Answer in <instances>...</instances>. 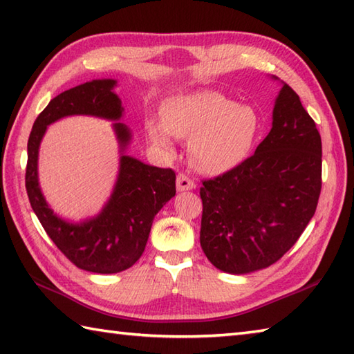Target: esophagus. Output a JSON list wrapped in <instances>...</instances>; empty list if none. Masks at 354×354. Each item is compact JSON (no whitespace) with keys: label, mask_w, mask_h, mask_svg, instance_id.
<instances>
[{"label":"esophagus","mask_w":354,"mask_h":354,"mask_svg":"<svg viewBox=\"0 0 354 354\" xmlns=\"http://www.w3.org/2000/svg\"><path fill=\"white\" fill-rule=\"evenodd\" d=\"M196 187L195 181L192 178H189L185 173H179L176 176V189L179 192H185V190H193Z\"/></svg>","instance_id":"1"}]
</instances>
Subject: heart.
I'll list each match as a JSON object with an SVG mask.
<instances>
[{
	"instance_id": "b5f03b06",
	"label": "heart",
	"mask_w": 354,
	"mask_h": 354,
	"mask_svg": "<svg viewBox=\"0 0 354 354\" xmlns=\"http://www.w3.org/2000/svg\"><path fill=\"white\" fill-rule=\"evenodd\" d=\"M259 126L261 118L254 107L236 104L213 90H198L165 101L162 120L149 118L145 133L164 151L173 150V136L189 138L193 167L221 173L248 155Z\"/></svg>"
}]
</instances>
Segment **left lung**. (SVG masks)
<instances>
[{
    "label": "left lung",
    "instance_id": "8db88e82",
    "mask_svg": "<svg viewBox=\"0 0 354 354\" xmlns=\"http://www.w3.org/2000/svg\"><path fill=\"white\" fill-rule=\"evenodd\" d=\"M322 187V142L299 96L283 82L273 126L236 167L203 181L201 247L225 273L274 264L316 212Z\"/></svg>",
    "mask_w": 354,
    "mask_h": 354
}]
</instances>
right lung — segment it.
<instances>
[{
	"instance_id": "obj_1",
	"label": "right lung",
	"mask_w": 354,
	"mask_h": 354,
	"mask_svg": "<svg viewBox=\"0 0 354 354\" xmlns=\"http://www.w3.org/2000/svg\"><path fill=\"white\" fill-rule=\"evenodd\" d=\"M115 80H93L59 93L38 115L27 142L26 190L41 225L66 258L92 273H120L141 258L155 214L176 193V175L124 155L131 140L126 124L115 122L120 144V173L112 196L95 218L68 223L55 214L38 183V150L52 122L71 115L121 120L124 109L113 92Z\"/></svg>"
}]
</instances>
